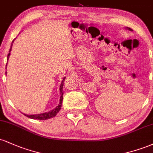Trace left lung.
Here are the masks:
<instances>
[{"mask_svg":"<svg viewBox=\"0 0 153 153\" xmlns=\"http://www.w3.org/2000/svg\"><path fill=\"white\" fill-rule=\"evenodd\" d=\"M129 29V30H130V28H129V29Z\"/></svg>","mask_w":153,"mask_h":153,"instance_id":"left-lung-1","label":"left lung"}]
</instances>
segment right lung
Returning <instances> with one entry per match:
<instances>
[{
    "label": "right lung",
    "mask_w": 153,
    "mask_h": 153,
    "mask_svg": "<svg viewBox=\"0 0 153 153\" xmlns=\"http://www.w3.org/2000/svg\"><path fill=\"white\" fill-rule=\"evenodd\" d=\"M11 46H12V44H11ZM9 56H10V53H8V57H7V60L8 59ZM65 78H63V80H62V82H61V85H60V89H59V90H60V99H59V103L58 104V106L56 107L55 108H54L53 110L50 111H49V112L40 114H35V115L24 114V115L26 116L27 117H29V118H31L33 119H39V120H45V119H48L52 118V117H55V116L57 115V114L59 111V110H60V108H61V106H62V100H63V83H64V82H65Z\"/></svg>",
    "instance_id": "add662e5"
}]
</instances>
